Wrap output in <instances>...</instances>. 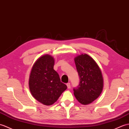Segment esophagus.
Returning a JSON list of instances; mask_svg holds the SVG:
<instances>
[{
	"mask_svg": "<svg viewBox=\"0 0 129 129\" xmlns=\"http://www.w3.org/2000/svg\"><path fill=\"white\" fill-rule=\"evenodd\" d=\"M67 88L68 89H70L71 88V84H70V83H68L67 84Z\"/></svg>",
	"mask_w": 129,
	"mask_h": 129,
	"instance_id": "1",
	"label": "esophagus"
}]
</instances>
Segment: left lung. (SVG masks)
<instances>
[{
  "label": "left lung",
  "mask_w": 129,
  "mask_h": 129,
  "mask_svg": "<svg viewBox=\"0 0 129 129\" xmlns=\"http://www.w3.org/2000/svg\"><path fill=\"white\" fill-rule=\"evenodd\" d=\"M74 62L80 78L78 87L74 89V95L80 103L88 105L101 95L104 85L101 68L93 58L87 54L74 57Z\"/></svg>",
  "instance_id": "1"
}]
</instances>
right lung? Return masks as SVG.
Wrapping results in <instances>:
<instances>
[{"mask_svg": "<svg viewBox=\"0 0 129 129\" xmlns=\"http://www.w3.org/2000/svg\"><path fill=\"white\" fill-rule=\"evenodd\" d=\"M54 64L55 59L52 56L46 54L40 57L33 66L28 80L34 98L47 106L55 103L67 88L54 70Z\"/></svg>", "mask_w": 129, "mask_h": 129, "instance_id": "right-lung-1", "label": "right lung"}]
</instances>
